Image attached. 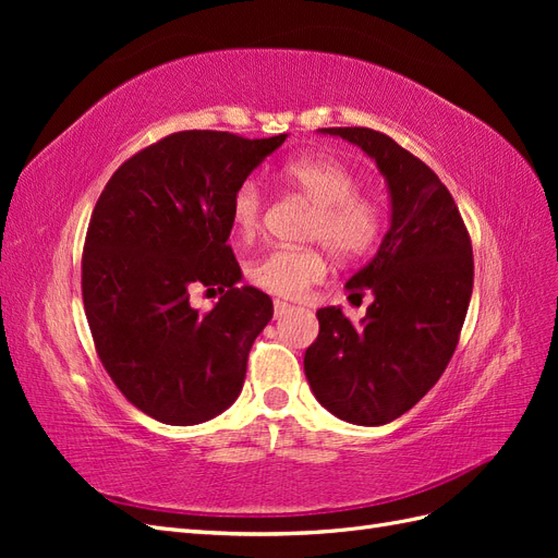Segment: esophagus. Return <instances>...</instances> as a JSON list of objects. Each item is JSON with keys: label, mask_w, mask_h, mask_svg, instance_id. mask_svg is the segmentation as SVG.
Segmentation results:
<instances>
[{"label": "esophagus", "mask_w": 558, "mask_h": 558, "mask_svg": "<svg viewBox=\"0 0 558 558\" xmlns=\"http://www.w3.org/2000/svg\"><path fill=\"white\" fill-rule=\"evenodd\" d=\"M293 307L289 305V302H283V300H275V316L279 318V316H283V314H289Z\"/></svg>", "instance_id": "34e87169"}]
</instances>
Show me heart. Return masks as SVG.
<instances>
[{
	"instance_id": "b5f03b06",
	"label": "heart",
	"mask_w": 558,
	"mask_h": 558,
	"mask_svg": "<svg viewBox=\"0 0 558 558\" xmlns=\"http://www.w3.org/2000/svg\"><path fill=\"white\" fill-rule=\"evenodd\" d=\"M279 181L286 191L312 205L305 238L324 244L335 258H361L379 242L384 228L381 202L359 191V177L347 165L326 156H298L283 162ZM267 195L248 179L230 199V221L242 240H256L265 226ZM248 281L265 293L300 298L328 275L320 246H277L248 265Z\"/></svg>"
}]
</instances>
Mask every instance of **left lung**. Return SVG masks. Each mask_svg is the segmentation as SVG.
Segmentation results:
<instances>
[{
  "instance_id": "8db88e82",
  "label": "left lung",
  "mask_w": 558,
  "mask_h": 558,
  "mask_svg": "<svg viewBox=\"0 0 558 558\" xmlns=\"http://www.w3.org/2000/svg\"><path fill=\"white\" fill-rule=\"evenodd\" d=\"M375 158L391 191V228L347 283L375 300L359 326L340 307L316 312L305 353L316 400L349 424L381 426L424 398L447 369L468 314L475 260L459 207L430 167L384 132L320 128Z\"/></svg>"
}]
</instances>
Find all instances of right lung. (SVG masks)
Wrapping results in <instances>:
<instances>
[{"label":"right lung","instance_id":"obj_1","mask_svg":"<svg viewBox=\"0 0 558 558\" xmlns=\"http://www.w3.org/2000/svg\"><path fill=\"white\" fill-rule=\"evenodd\" d=\"M286 134H167L128 158L99 195L81 258L83 310L107 375L134 408L170 426L209 421L238 400L272 300L238 286L230 199ZM195 284L222 298L190 307Z\"/></svg>","mask_w":558,"mask_h":558}]
</instances>
